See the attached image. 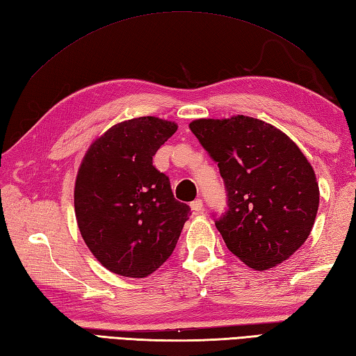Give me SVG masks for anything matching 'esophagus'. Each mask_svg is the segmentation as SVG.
I'll list each match as a JSON object with an SVG mask.
<instances>
[{
	"label": "esophagus",
	"instance_id": "esophagus-1",
	"mask_svg": "<svg viewBox=\"0 0 356 356\" xmlns=\"http://www.w3.org/2000/svg\"><path fill=\"white\" fill-rule=\"evenodd\" d=\"M191 210L194 211V213H200V211H204V202H202L200 199H196L194 202H191Z\"/></svg>",
	"mask_w": 356,
	"mask_h": 356
}]
</instances>
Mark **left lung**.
<instances>
[{"mask_svg":"<svg viewBox=\"0 0 356 356\" xmlns=\"http://www.w3.org/2000/svg\"><path fill=\"white\" fill-rule=\"evenodd\" d=\"M190 129L225 182L228 210L216 228L229 252L259 271L287 261L307 241L318 213L319 186L307 157L259 118H197Z\"/></svg>","mask_w":356,"mask_h":356,"instance_id":"obj_1","label":"left lung"}]
</instances>
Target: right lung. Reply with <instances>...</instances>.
Listing matches in <instances>:
<instances>
[{"label": "right lung", "mask_w": 356, "mask_h": 356, "mask_svg": "<svg viewBox=\"0 0 356 356\" xmlns=\"http://www.w3.org/2000/svg\"><path fill=\"white\" fill-rule=\"evenodd\" d=\"M177 131L138 117L111 127L89 146L76 172L74 207L81 238L103 267L146 277L176 248L190 207L174 199L152 156Z\"/></svg>", "instance_id": "obj_1"}]
</instances>
